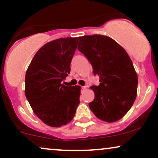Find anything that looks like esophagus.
Returning a JSON list of instances; mask_svg holds the SVG:
<instances>
[{
  "label": "esophagus",
  "mask_w": 158,
  "mask_h": 158,
  "mask_svg": "<svg viewBox=\"0 0 158 158\" xmlns=\"http://www.w3.org/2000/svg\"><path fill=\"white\" fill-rule=\"evenodd\" d=\"M86 89V86H82V87H81V89L82 90H85Z\"/></svg>",
  "instance_id": "1"
}]
</instances>
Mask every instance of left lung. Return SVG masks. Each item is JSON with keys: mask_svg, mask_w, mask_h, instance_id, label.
I'll list each match as a JSON object with an SVG mask.
<instances>
[{"mask_svg": "<svg viewBox=\"0 0 158 158\" xmlns=\"http://www.w3.org/2000/svg\"><path fill=\"white\" fill-rule=\"evenodd\" d=\"M77 49L99 76L98 86H91L95 98L89 104L99 119L119 120L128 112L136 97L138 77L130 56L113 39L102 35L84 36Z\"/></svg>", "mask_w": 158, "mask_h": 158, "instance_id": "obj_1", "label": "left lung"}]
</instances>
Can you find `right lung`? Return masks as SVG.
<instances>
[{"label": "right lung", "mask_w": 158, "mask_h": 158, "mask_svg": "<svg viewBox=\"0 0 158 158\" xmlns=\"http://www.w3.org/2000/svg\"><path fill=\"white\" fill-rule=\"evenodd\" d=\"M79 40L67 37L48 42L37 51L27 70L26 98L35 114L51 127L70 122L80 104L81 86L61 84L70 73Z\"/></svg>", "instance_id": "add662e5"}]
</instances>
